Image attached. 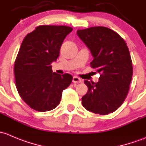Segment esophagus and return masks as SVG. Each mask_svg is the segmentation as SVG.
I'll return each instance as SVG.
<instances>
[{"instance_id":"1","label":"esophagus","mask_w":146,"mask_h":146,"mask_svg":"<svg viewBox=\"0 0 146 146\" xmlns=\"http://www.w3.org/2000/svg\"><path fill=\"white\" fill-rule=\"evenodd\" d=\"M72 82L74 83L75 84H77V83H81L82 82V79L80 78H79L78 76H73V79H72Z\"/></svg>"}]
</instances>
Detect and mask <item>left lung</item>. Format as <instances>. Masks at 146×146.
<instances>
[{
	"label": "left lung",
	"mask_w": 146,
	"mask_h": 146,
	"mask_svg": "<svg viewBox=\"0 0 146 146\" xmlns=\"http://www.w3.org/2000/svg\"><path fill=\"white\" fill-rule=\"evenodd\" d=\"M77 35L94 57L91 67L100 74L97 83L84 81L88 91L82 98V106L102 115L115 112L128 94L133 75L127 43L117 33L105 27L78 30Z\"/></svg>",
	"instance_id": "1"
}]
</instances>
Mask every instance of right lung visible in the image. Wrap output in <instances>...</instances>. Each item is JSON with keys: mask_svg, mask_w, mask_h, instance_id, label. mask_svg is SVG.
<instances>
[{"mask_svg": "<svg viewBox=\"0 0 146 146\" xmlns=\"http://www.w3.org/2000/svg\"><path fill=\"white\" fill-rule=\"evenodd\" d=\"M67 26L40 25L25 37L14 66L15 84L26 104L38 112L50 111L60 102L62 91L72 82L70 74L52 72L51 63L60 55Z\"/></svg>", "mask_w": 146, "mask_h": 146, "instance_id": "obj_1", "label": "right lung"}]
</instances>
